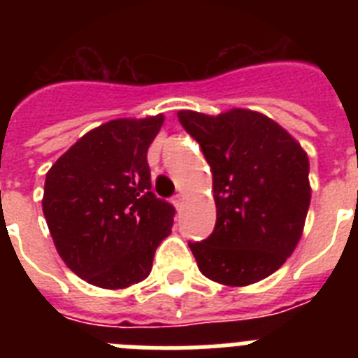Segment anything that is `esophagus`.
Returning <instances> with one entry per match:
<instances>
[{
	"label": "esophagus",
	"instance_id": "esophagus-1",
	"mask_svg": "<svg viewBox=\"0 0 358 358\" xmlns=\"http://www.w3.org/2000/svg\"><path fill=\"white\" fill-rule=\"evenodd\" d=\"M182 201H185V195H182V194H177V195H173V199H172L173 206H176L177 210H181V206H182Z\"/></svg>",
	"mask_w": 358,
	"mask_h": 358
}]
</instances>
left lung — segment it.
<instances>
[{
    "label": "left lung",
    "mask_w": 358,
    "mask_h": 358,
    "mask_svg": "<svg viewBox=\"0 0 358 358\" xmlns=\"http://www.w3.org/2000/svg\"><path fill=\"white\" fill-rule=\"evenodd\" d=\"M177 116L213 173L215 229L206 240L188 242L199 271L229 287L271 276L301 238L310 206L306 152L255 110L218 116L179 110Z\"/></svg>",
    "instance_id": "8db88e82"
}]
</instances>
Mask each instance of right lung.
I'll use <instances>...</instances> for the list:
<instances>
[{
	"instance_id": "1",
	"label": "right lung",
	"mask_w": 358,
	"mask_h": 358,
	"mask_svg": "<svg viewBox=\"0 0 358 358\" xmlns=\"http://www.w3.org/2000/svg\"><path fill=\"white\" fill-rule=\"evenodd\" d=\"M163 115L110 120L84 134L44 181L43 213L57 251L78 278L125 289L152 271L176 208L152 192L147 150Z\"/></svg>"
}]
</instances>
